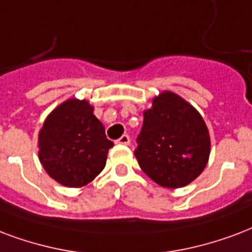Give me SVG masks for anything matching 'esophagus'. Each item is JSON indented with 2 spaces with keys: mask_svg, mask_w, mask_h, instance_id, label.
<instances>
[{
  "mask_svg": "<svg viewBox=\"0 0 252 252\" xmlns=\"http://www.w3.org/2000/svg\"><path fill=\"white\" fill-rule=\"evenodd\" d=\"M118 143L122 144V145H129V143H130L129 136H128V134H123L122 137L118 140Z\"/></svg>",
  "mask_w": 252,
  "mask_h": 252,
  "instance_id": "1",
  "label": "esophagus"
}]
</instances>
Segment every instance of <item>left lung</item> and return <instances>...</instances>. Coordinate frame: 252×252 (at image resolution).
Here are the masks:
<instances>
[{
	"label": "left lung",
	"instance_id": "8db88e82",
	"mask_svg": "<svg viewBox=\"0 0 252 252\" xmlns=\"http://www.w3.org/2000/svg\"><path fill=\"white\" fill-rule=\"evenodd\" d=\"M134 156L148 177L162 188L178 189L206 168L210 134L201 113L181 96L162 91L144 111Z\"/></svg>",
	"mask_w": 252,
	"mask_h": 252
}]
</instances>
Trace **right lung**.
I'll use <instances>...</instances> for the list:
<instances>
[{"mask_svg":"<svg viewBox=\"0 0 252 252\" xmlns=\"http://www.w3.org/2000/svg\"><path fill=\"white\" fill-rule=\"evenodd\" d=\"M112 141L87 100L71 97L54 108L38 134V157L50 177L82 188L104 169Z\"/></svg>","mask_w":252,"mask_h":252,"instance_id":"1","label":"right lung"}]
</instances>
